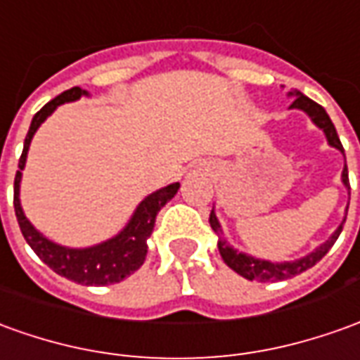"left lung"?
I'll return each mask as SVG.
<instances>
[{"mask_svg": "<svg viewBox=\"0 0 360 360\" xmlns=\"http://www.w3.org/2000/svg\"><path fill=\"white\" fill-rule=\"evenodd\" d=\"M290 96H296V100L292 101L290 108L304 109L317 127L323 129L329 145L339 148V150L343 153V145H341V141H339L335 125L331 123V119H329V115L326 113V109L321 108L319 103H316V101H311L309 98H306L304 94H300V91H294V94L290 91ZM343 182H345V186L349 188L347 165L345 170H343ZM210 223H212L213 231L219 235L217 247H219V255H221V259L225 260V264H227L229 269L235 270L237 274L245 276L247 280H259V282H276V280L292 278V276H296L300 272L311 269L316 262H319V260L326 257L327 251H329V249L333 247V243L337 241L339 233L343 231V225H339V229L331 235L329 241L323 243L321 247H317L316 251L311 252V255H308V257H304V259L294 260V262H269V260L252 259V257H247V255H243V252H237L235 249H231V247L221 239V227H219V221H217V217H215V213L213 212L210 213Z\"/></svg>", "mask_w": 360, "mask_h": 360, "instance_id": "8db88e82", "label": "left lung"}]
</instances>
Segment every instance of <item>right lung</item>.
<instances>
[{
	"label": "right lung",
	"instance_id": "1",
	"mask_svg": "<svg viewBox=\"0 0 360 360\" xmlns=\"http://www.w3.org/2000/svg\"><path fill=\"white\" fill-rule=\"evenodd\" d=\"M84 94L86 91L78 86L70 88V90L62 91L60 96H56L41 111L34 113L29 133L25 137L23 153L19 158V170L15 174L13 205L25 241L31 245V249L37 252V257L43 260L46 266H51L56 274H60L64 278L84 284V286H105V284L121 282L123 278H127L129 274H133L135 270L141 269V264L145 262V257H147V239L150 237L153 227H155L156 213L165 207L166 202H170L174 198L180 184L176 182V184L166 186L162 190L145 198L137 207L135 215L131 217V221L127 223V227L119 233L117 237L101 243L98 247L66 249L60 245H54L37 231L29 223V219L25 217L21 202H19V182H21V170H23L25 160H27V150H29L34 131L39 129L44 119L49 117L60 103L78 100Z\"/></svg>",
	"mask_w": 360,
	"mask_h": 360
}]
</instances>
